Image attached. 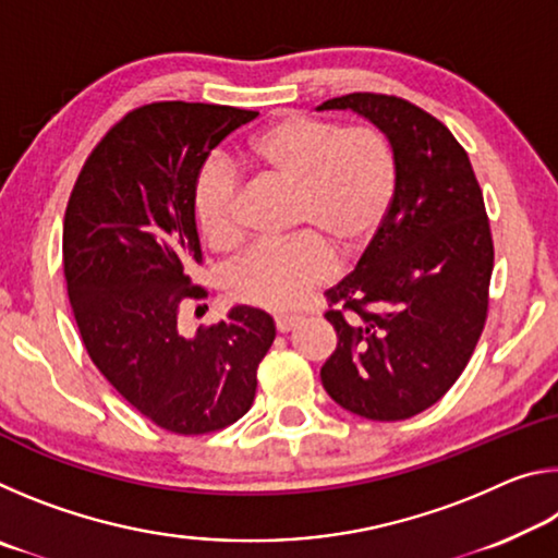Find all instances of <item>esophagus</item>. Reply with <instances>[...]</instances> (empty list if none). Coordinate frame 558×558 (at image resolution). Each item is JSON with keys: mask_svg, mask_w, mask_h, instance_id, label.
Segmentation results:
<instances>
[{"mask_svg": "<svg viewBox=\"0 0 558 558\" xmlns=\"http://www.w3.org/2000/svg\"><path fill=\"white\" fill-rule=\"evenodd\" d=\"M298 323H300V317H295V315H280V317H276V329H278L280 335H286Z\"/></svg>", "mask_w": 558, "mask_h": 558, "instance_id": "34e87169", "label": "esophagus"}]
</instances>
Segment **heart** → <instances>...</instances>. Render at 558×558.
Here are the masks:
<instances>
[{
	"instance_id": "b5f03b06",
	"label": "heart",
	"mask_w": 558,
	"mask_h": 558,
	"mask_svg": "<svg viewBox=\"0 0 558 558\" xmlns=\"http://www.w3.org/2000/svg\"><path fill=\"white\" fill-rule=\"evenodd\" d=\"M248 155L263 172L295 182L290 241L258 243L226 272L231 295L245 305L286 313L332 276L335 256H356L389 216L399 184L391 140L379 128L288 112L251 140ZM241 179L229 157L209 155L194 177V216L206 241L233 248L241 241Z\"/></svg>"
}]
</instances>
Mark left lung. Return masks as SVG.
Wrapping results in <instances>:
<instances>
[{"label":"left lung","mask_w":558,"mask_h":558,"mask_svg":"<svg viewBox=\"0 0 558 558\" xmlns=\"http://www.w3.org/2000/svg\"><path fill=\"white\" fill-rule=\"evenodd\" d=\"M347 108L391 140L399 184L354 272L325 292L337 349L319 379L362 418L403 421L438 403L475 352L495 245L468 153L440 120L381 93L317 110Z\"/></svg>","instance_id":"left-lung-1"}]
</instances>
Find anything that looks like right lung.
<instances>
[{
    "label": "right lung",
    "instance_id": "add662e5",
    "mask_svg": "<svg viewBox=\"0 0 558 558\" xmlns=\"http://www.w3.org/2000/svg\"><path fill=\"white\" fill-rule=\"evenodd\" d=\"M256 110L149 102L116 122L75 179L63 219V276L86 352L122 399L179 436L248 413L272 317L235 305L219 325L179 332L206 295L192 186L211 149Z\"/></svg>",
    "mask_w": 558,
    "mask_h": 558
}]
</instances>
